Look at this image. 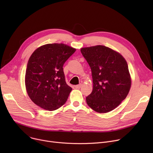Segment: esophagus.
<instances>
[{"instance_id":"esophagus-1","label":"esophagus","mask_w":153,"mask_h":153,"mask_svg":"<svg viewBox=\"0 0 153 153\" xmlns=\"http://www.w3.org/2000/svg\"><path fill=\"white\" fill-rule=\"evenodd\" d=\"M81 86H82V84H78V85H76V86H75V88L76 89H80V88L81 87Z\"/></svg>"}]
</instances>
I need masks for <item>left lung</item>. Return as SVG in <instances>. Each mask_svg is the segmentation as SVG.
Masks as SVG:
<instances>
[{"label":"left lung","instance_id":"8db88e82","mask_svg":"<svg viewBox=\"0 0 153 153\" xmlns=\"http://www.w3.org/2000/svg\"><path fill=\"white\" fill-rule=\"evenodd\" d=\"M81 53L91 67L93 90L86 102L99 113H107L125 99L131 87L128 64L117 51L102 45L82 48Z\"/></svg>","mask_w":153,"mask_h":153}]
</instances>
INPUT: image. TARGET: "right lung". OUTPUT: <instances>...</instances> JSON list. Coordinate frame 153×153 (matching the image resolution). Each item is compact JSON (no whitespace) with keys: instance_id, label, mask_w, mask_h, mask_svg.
I'll list each match as a JSON object with an SVG mask.
<instances>
[{"instance_id":"add662e5","label":"right lung","mask_w":153,"mask_h":153,"mask_svg":"<svg viewBox=\"0 0 153 153\" xmlns=\"http://www.w3.org/2000/svg\"><path fill=\"white\" fill-rule=\"evenodd\" d=\"M75 51L66 45L53 43L40 46L32 53L27 64L25 85L36 105L52 111L66 103L72 88L66 82L62 67Z\"/></svg>"}]
</instances>
